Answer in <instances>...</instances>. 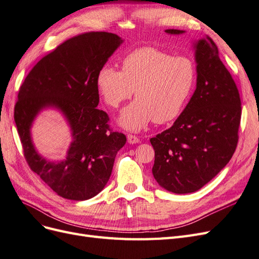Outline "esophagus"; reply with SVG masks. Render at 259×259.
Here are the masks:
<instances>
[{"label":"esophagus","instance_id":"esophagus-1","mask_svg":"<svg viewBox=\"0 0 259 259\" xmlns=\"http://www.w3.org/2000/svg\"><path fill=\"white\" fill-rule=\"evenodd\" d=\"M127 142L133 145V144H138L140 140H139V138L137 136L133 135V134H128L127 135Z\"/></svg>","mask_w":259,"mask_h":259}]
</instances>
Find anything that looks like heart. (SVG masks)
Segmentation results:
<instances>
[{
	"instance_id": "b5f03b06",
	"label": "heart",
	"mask_w": 259,
	"mask_h": 259,
	"mask_svg": "<svg viewBox=\"0 0 259 259\" xmlns=\"http://www.w3.org/2000/svg\"><path fill=\"white\" fill-rule=\"evenodd\" d=\"M195 76L190 58L142 48L125 55L122 71L101 67L96 84L105 103L114 109L135 90L136 100L122 111L119 122L124 128L138 131L152 120L163 124L178 117L193 92Z\"/></svg>"
}]
</instances>
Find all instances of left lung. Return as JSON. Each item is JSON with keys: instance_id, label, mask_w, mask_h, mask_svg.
<instances>
[{"instance_id": "1", "label": "left lung", "mask_w": 259, "mask_h": 259, "mask_svg": "<svg viewBox=\"0 0 259 259\" xmlns=\"http://www.w3.org/2000/svg\"><path fill=\"white\" fill-rule=\"evenodd\" d=\"M194 50L197 89L173 126L150 139L154 179L178 194L198 191L227 165L238 145L242 113L238 88L214 41L206 36Z\"/></svg>"}]
</instances>
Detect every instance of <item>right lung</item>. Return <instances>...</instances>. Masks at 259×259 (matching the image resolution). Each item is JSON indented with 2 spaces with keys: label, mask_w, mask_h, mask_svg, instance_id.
I'll list each match as a JSON object with an SVG mask.
<instances>
[{
  "label": "right lung",
  "mask_w": 259,
  "mask_h": 259,
  "mask_svg": "<svg viewBox=\"0 0 259 259\" xmlns=\"http://www.w3.org/2000/svg\"><path fill=\"white\" fill-rule=\"evenodd\" d=\"M122 42L109 32L73 36L38 61L20 86L14 119L23 155L30 168L65 199L89 200L103 190L115 155L126 143V136L109 126L108 114L96 108L97 73ZM49 106L64 113L73 132L66 159L60 162L42 158L30 140L34 117Z\"/></svg>",
  "instance_id": "1"
}]
</instances>
